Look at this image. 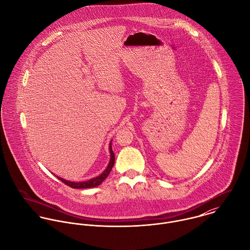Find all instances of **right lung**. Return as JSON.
<instances>
[{
	"label": "right lung",
	"mask_w": 250,
	"mask_h": 250,
	"mask_svg": "<svg viewBox=\"0 0 250 250\" xmlns=\"http://www.w3.org/2000/svg\"><path fill=\"white\" fill-rule=\"evenodd\" d=\"M108 150H109V154H110V159H109L108 165H107V168L99 176L89 179L87 181H83V182H72V181H67L65 179L61 178V177H58V176L57 177L60 179L62 182H63L65 185L71 187L73 188H94V187L99 186L108 176V174H109V172L112 169V167L114 165L115 158H114V154H113L112 149H111V142L109 143Z\"/></svg>",
	"instance_id": "add662e5"
}]
</instances>
